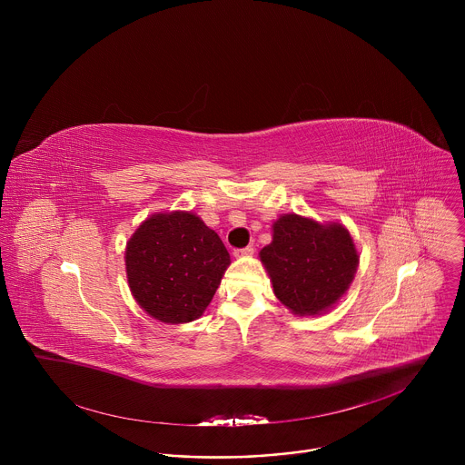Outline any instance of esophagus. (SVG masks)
I'll use <instances>...</instances> for the list:
<instances>
[{"mask_svg":"<svg viewBox=\"0 0 465 465\" xmlns=\"http://www.w3.org/2000/svg\"><path fill=\"white\" fill-rule=\"evenodd\" d=\"M253 253V246H246V248H239L233 252L235 257H246V255H252Z\"/></svg>","mask_w":465,"mask_h":465,"instance_id":"esophagus-1","label":"esophagus"}]
</instances>
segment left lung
<instances>
[{"instance_id": "left-lung-1", "label": "left lung", "mask_w": 465, "mask_h": 465, "mask_svg": "<svg viewBox=\"0 0 465 465\" xmlns=\"http://www.w3.org/2000/svg\"><path fill=\"white\" fill-rule=\"evenodd\" d=\"M276 298L298 316L322 314L350 289L359 253L350 232L287 213L272 224V242L259 252Z\"/></svg>"}]
</instances>
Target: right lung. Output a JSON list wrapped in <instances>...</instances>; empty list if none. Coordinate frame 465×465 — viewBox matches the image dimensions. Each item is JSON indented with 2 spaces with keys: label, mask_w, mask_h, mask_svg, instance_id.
Instances as JSON below:
<instances>
[{
  "label": "right lung",
  "mask_w": 465,
  "mask_h": 465,
  "mask_svg": "<svg viewBox=\"0 0 465 465\" xmlns=\"http://www.w3.org/2000/svg\"><path fill=\"white\" fill-rule=\"evenodd\" d=\"M132 296L153 318L185 323L201 318L230 264L221 237L189 212L154 213L124 250Z\"/></svg>",
  "instance_id": "add662e5"
}]
</instances>
